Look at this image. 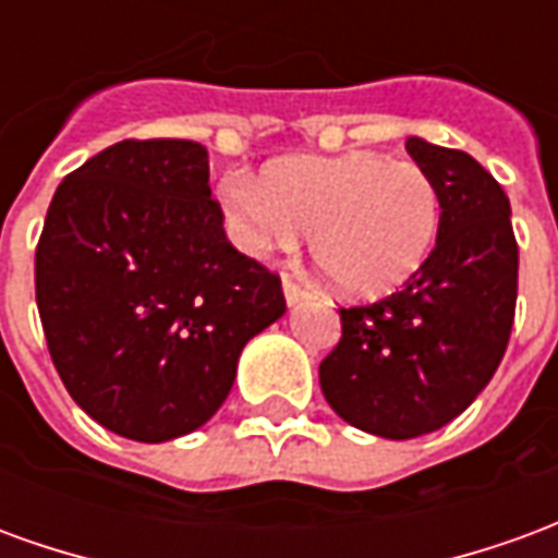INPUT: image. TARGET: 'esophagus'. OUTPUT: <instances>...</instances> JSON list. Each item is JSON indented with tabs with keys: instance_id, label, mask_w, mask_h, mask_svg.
<instances>
[{
	"instance_id": "1",
	"label": "esophagus",
	"mask_w": 558,
	"mask_h": 558,
	"mask_svg": "<svg viewBox=\"0 0 558 558\" xmlns=\"http://www.w3.org/2000/svg\"><path fill=\"white\" fill-rule=\"evenodd\" d=\"M283 295H287V304H299L304 299H311V292L304 290L302 283H295L292 278H283Z\"/></svg>"
}]
</instances>
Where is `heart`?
<instances>
[{"label": "heart", "instance_id": "obj_1", "mask_svg": "<svg viewBox=\"0 0 558 558\" xmlns=\"http://www.w3.org/2000/svg\"><path fill=\"white\" fill-rule=\"evenodd\" d=\"M223 203L235 239L254 254L292 247L311 230L316 266L352 299L400 290L427 263L442 220L427 170L379 151L275 160L259 182L230 175Z\"/></svg>", "mask_w": 558, "mask_h": 558}]
</instances>
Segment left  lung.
I'll return each mask as SVG.
<instances>
[{"label":"left lung","mask_w":558,"mask_h":558,"mask_svg":"<svg viewBox=\"0 0 558 558\" xmlns=\"http://www.w3.org/2000/svg\"><path fill=\"white\" fill-rule=\"evenodd\" d=\"M442 199L436 247L407 287L340 307V340L319 388L340 418L412 439L445 427L502 362L517 304V239L502 184L460 151L407 140Z\"/></svg>","instance_id":"left-lung-1"}]
</instances>
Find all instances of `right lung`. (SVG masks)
Instances as JSON below:
<instances>
[{
    "label": "right lung",
    "mask_w": 558,
    "mask_h": 558,
    "mask_svg": "<svg viewBox=\"0 0 558 558\" xmlns=\"http://www.w3.org/2000/svg\"><path fill=\"white\" fill-rule=\"evenodd\" d=\"M35 299L68 395L134 442L203 427L244 343L287 311L278 275L227 239L194 140H122L68 172Z\"/></svg>",
    "instance_id": "add662e5"
}]
</instances>
